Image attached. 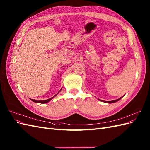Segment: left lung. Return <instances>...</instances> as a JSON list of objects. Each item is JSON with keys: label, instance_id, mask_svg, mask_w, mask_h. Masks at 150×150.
<instances>
[{"label": "left lung", "instance_id": "8db88e82", "mask_svg": "<svg viewBox=\"0 0 150 150\" xmlns=\"http://www.w3.org/2000/svg\"><path fill=\"white\" fill-rule=\"evenodd\" d=\"M122 97H121L120 98H119V99H116V100H113V101H101V99H99V100L100 101H103V102H105V103H115V102H116V101H119V100H120V99L122 98Z\"/></svg>", "mask_w": 150, "mask_h": 150}]
</instances>
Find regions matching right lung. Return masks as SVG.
Instances as JSON below:
<instances>
[{
	"instance_id": "1",
	"label": "right lung",
	"mask_w": 150,
	"mask_h": 150,
	"mask_svg": "<svg viewBox=\"0 0 150 150\" xmlns=\"http://www.w3.org/2000/svg\"><path fill=\"white\" fill-rule=\"evenodd\" d=\"M61 90L59 91V92L61 91ZM58 94V93H57ZM57 94H56L55 96H53V97H52V98H49V99H46V100H43V101H38V100H35V99H30V100H32L33 101H34V102H35V103H42V104H44V103H48L49 101H50L51 100V99H52V98H54V97H55L56 95Z\"/></svg>"
}]
</instances>
